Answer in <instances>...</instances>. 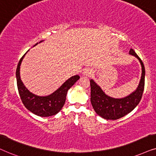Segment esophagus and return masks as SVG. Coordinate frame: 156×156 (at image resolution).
<instances>
[{"label":"esophagus","instance_id":"1","mask_svg":"<svg viewBox=\"0 0 156 156\" xmlns=\"http://www.w3.org/2000/svg\"><path fill=\"white\" fill-rule=\"evenodd\" d=\"M83 74V76H90L93 74V70H90V69H86V70H84Z\"/></svg>","mask_w":156,"mask_h":156}]
</instances>
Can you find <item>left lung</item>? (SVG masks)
<instances>
[{
  "label": "left lung",
  "mask_w": 156,
  "mask_h": 156,
  "mask_svg": "<svg viewBox=\"0 0 156 156\" xmlns=\"http://www.w3.org/2000/svg\"><path fill=\"white\" fill-rule=\"evenodd\" d=\"M129 54L138 59L142 66V76L138 88L130 95L123 98H112L106 95L94 80H90V102L96 114L104 119L116 120L124 117L138 105L143 96L145 87V66L133 49L129 50Z\"/></svg>",
  "instance_id": "left-lung-1"
}]
</instances>
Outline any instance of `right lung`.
<instances>
[{
	"label": "right lung",
	"instance_id": "1",
	"mask_svg": "<svg viewBox=\"0 0 156 156\" xmlns=\"http://www.w3.org/2000/svg\"><path fill=\"white\" fill-rule=\"evenodd\" d=\"M36 44H37V43ZM25 55L26 53L19 60L16 71L18 90L21 101L27 109L39 117H45L55 115L62 109V106H64L68 90L79 79L80 76L78 75L72 76L71 78L67 80L58 90H55L50 95L47 96H37L28 90L21 82L20 78L19 69H20L21 61Z\"/></svg>",
	"mask_w": 156,
	"mask_h": 156
}]
</instances>
